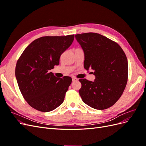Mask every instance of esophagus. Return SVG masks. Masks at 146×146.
<instances>
[{"label":"esophagus","instance_id":"34e87169","mask_svg":"<svg viewBox=\"0 0 146 146\" xmlns=\"http://www.w3.org/2000/svg\"><path fill=\"white\" fill-rule=\"evenodd\" d=\"M78 81V79L76 77H72V82H76Z\"/></svg>","mask_w":146,"mask_h":146}]
</instances>
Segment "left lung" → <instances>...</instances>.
<instances>
[{
  "label": "left lung",
  "mask_w": 146,
  "mask_h": 146,
  "mask_svg": "<svg viewBox=\"0 0 146 146\" xmlns=\"http://www.w3.org/2000/svg\"><path fill=\"white\" fill-rule=\"evenodd\" d=\"M85 53L84 68L94 70V82L80 79L83 102L97 110L111 107L121 98L128 79V61L118 44L96 33L76 35Z\"/></svg>",
  "instance_id": "8db88e82"
}]
</instances>
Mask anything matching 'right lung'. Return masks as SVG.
Instances as JSON below:
<instances>
[{
	"label": "right lung",
	"mask_w": 146,
	"mask_h": 146,
	"mask_svg": "<svg viewBox=\"0 0 146 146\" xmlns=\"http://www.w3.org/2000/svg\"><path fill=\"white\" fill-rule=\"evenodd\" d=\"M74 39V35L39 38L25 48L17 60L15 75L19 90L35 110L48 112L63 104L72 78H58L50 70L59 64L61 55Z\"/></svg>",
	"instance_id": "1"
}]
</instances>
